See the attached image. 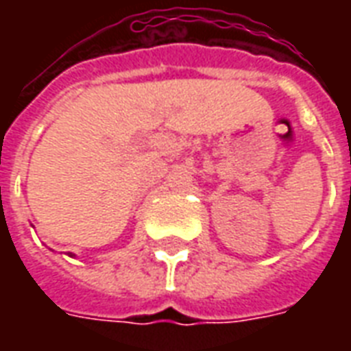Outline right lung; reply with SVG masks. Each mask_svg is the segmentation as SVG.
I'll return each instance as SVG.
<instances>
[{
  "label": "right lung",
  "mask_w": 351,
  "mask_h": 351,
  "mask_svg": "<svg viewBox=\"0 0 351 351\" xmlns=\"http://www.w3.org/2000/svg\"><path fill=\"white\" fill-rule=\"evenodd\" d=\"M69 256H71V258H73V256H75V254H69Z\"/></svg>",
  "instance_id": "1"
}]
</instances>
